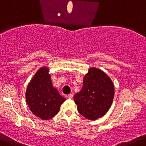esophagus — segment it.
Returning <instances> with one entry per match:
<instances>
[{
	"instance_id": "1",
	"label": "esophagus",
	"mask_w": 146,
	"mask_h": 146,
	"mask_svg": "<svg viewBox=\"0 0 146 146\" xmlns=\"http://www.w3.org/2000/svg\"><path fill=\"white\" fill-rule=\"evenodd\" d=\"M67 97H68L69 99H72V98H73V94H68V95L67 96Z\"/></svg>"
}]
</instances>
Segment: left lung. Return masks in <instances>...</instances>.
I'll use <instances>...</instances> for the list:
<instances>
[{"label": "left lung", "mask_w": 146, "mask_h": 146, "mask_svg": "<svg viewBox=\"0 0 146 146\" xmlns=\"http://www.w3.org/2000/svg\"><path fill=\"white\" fill-rule=\"evenodd\" d=\"M113 96L111 79L102 70L91 68L84 76L81 91L74 96V100L82 116L93 121L107 113Z\"/></svg>", "instance_id": "obj_1"}]
</instances>
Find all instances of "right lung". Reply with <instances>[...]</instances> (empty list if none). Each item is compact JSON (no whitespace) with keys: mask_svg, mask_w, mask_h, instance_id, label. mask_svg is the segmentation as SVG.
<instances>
[{"mask_svg":"<svg viewBox=\"0 0 146 146\" xmlns=\"http://www.w3.org/2000/svg\"><path fill=\"white\" fill-rule=\"evenodd\" d=\"M25 98L31 111L44 120L55 116L66 100L52 86L46 67L40 68L29 83Z\"/></svg>","mask_w":146,"mask_h":146,"instance_id":"1","label":"right lung"}]
</instances>
